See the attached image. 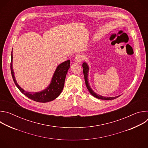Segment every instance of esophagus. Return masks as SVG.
Returning <instances> with one entry per match:
<instances>
[{
    "label": "esophagus",
    "mask_w": 148,
    "mask_h": 148,
    "mask_svg": "<svg viewBox=\"0 0 148 148\" xmlns=\"http://www.w3.org/2000/svg\"><path fill=\"white\" fill-rule=\"evenodd\" d=\"M75 61L77 62H80L83 60V56L81 54H77L75 57Z\"/></svg>",
    "instance_id": "1"
}]
</instances>
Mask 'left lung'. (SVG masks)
Returning a JSON list of instances; mask_svg holds the SVG:
<instances>
[{"label": "left lung", "instance_id": "left-lung-1", "mask_svg": "<svg viewBox=\"0 0 148 148\" xmlns=\"http://www.w3.org/2000/svg\"><path fill=\"white\" fill-rule=\"evenodd\" d=\"M82 67H83V73H84V79H85V82H86V87L88 89V90L89 91L90 93L94 96V97L100 99H103V100H111V99H114L116 98H118L119 96H116V97H103L102 95H100L99 94H97V93H95L91 88L90 84L88 82V72H89V66L87 64V63L86 62H83L82 64Z\"/></svg>", "mask_w": 148, "mask_h": 148}]
</instances>
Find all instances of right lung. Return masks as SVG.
Here are the masks:
<instances>
[{
    "mask_svg": "<svg viewBox=\"0 0 148 148\" xmlns=\"http://www.w3.org/2000/svg\"><path fill=\"white\" fill-rule=\"evenodd\" d=\"M12 63L13 54L12 51L10 70L15 85L25 95L34 101L39 102H47L51 101L57 98L60 95L61 91H62L63 88H64L66 77L70 66V60L61 63L56 68V71L53 75L50 84L46 89L40 92H30L24 90L17 84L15 79Z\"/></svg>",
    "mask_w": 148,
    "mask_h": 148,
    "instance_id": "right-lung-1",
    "label": "right lung"
}]
</instances>
